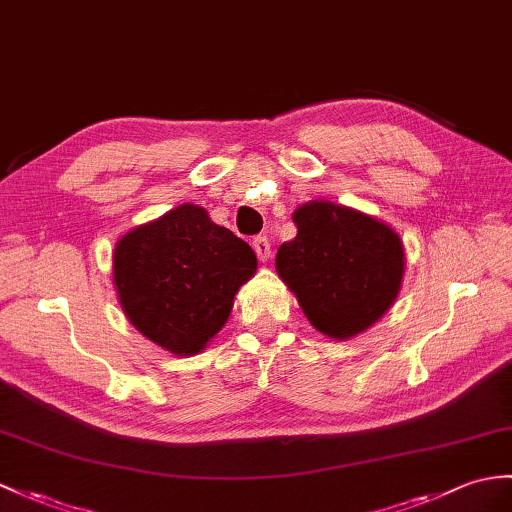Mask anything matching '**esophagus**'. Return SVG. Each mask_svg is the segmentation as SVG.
I'll use <instances>...</instances> for the list:
<instances>
[{"mask_svg":"<svg viewBox=\"0 0 512 512\" xmlns=\"http://www.w3.org/2000/svg\"><path fill=\"white\" fill-rule=\"evenodd\" d=\"M253 248H255V253H257V257L261 261H268L270 259V240H268L266 235H257L255 240H253Z\"/></svg>","mask_w":512,"mask_h":512,"instance_id":"obj_1","label":"esophagus"}]
</instances>
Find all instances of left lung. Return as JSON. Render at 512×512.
I'll return each instance as SVG.
<instances>
[{
    "label": "left lung",
    "mask_w": 512,
    "mask_h": 512,
    "mask_svg": "<svg viewBox=\"0 0 512 512\" xmlns=\"http://www.w3.org/2000/svg\"><path fill=\"white\" fill-rule=\"evenodd\" d=\"M296 237L277 251V272L310 323L344 340L371 327L397 299L403 246L386 224L364 213L310 202L294 211Z\"/></svg>",
    "instance_id": "8db88e82"
}]
</instances>
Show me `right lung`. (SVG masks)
Masks as SVG:
<instances>
[{"mask_svg":"<svg viewBox=\"0 0 512 512\" xmlns=\"http://www.w3.org/2000/svg\"><path fill=\"white\" fill-rule=\"evenodd\" d=\"M255 268L253 248L196 205L126 233L113 255L128 320L176 355L198 353L218 334Z\"/></svg>","mask_w":512,"mask_h":512,"instance_id":"add662e5","label":"right lung"}]
</instances>
